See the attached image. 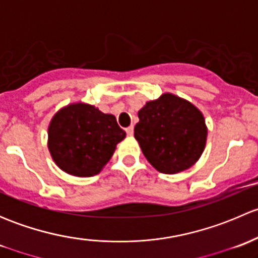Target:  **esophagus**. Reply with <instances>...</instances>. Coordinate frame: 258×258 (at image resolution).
<instances>
[{
  "label": "esophagus",
  "mask_w": 258,
  "mask_h": 258,
  "mask_svg": "<svg viewBox=\"0 0 258 258\" xmlns=\"http://www.w3.org/2000/svg\"><path fill=\"white\" fill-rule=\"evenodd\" d=\"M126 132H127V135H128V136H132V135H134V127H132V126L127 127Z\"/></svg>",
  "instance_id": "obj_1"
}]
</instances>
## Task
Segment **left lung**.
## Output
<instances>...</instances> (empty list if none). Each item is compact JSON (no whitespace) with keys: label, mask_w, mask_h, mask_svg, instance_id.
I'll list each match as a JSON object with an SVG mask.
<instances>
[{"label":"left lung","mask_w":258,"mask_h":258,"mask_svg":"<svg viewBox=\"0 0 258 258\" xmlns=\"http://www.w3.org/2000/svg\"><path fill=\"white\" fill-rule=\"evenodd\" d=\"M135 139L157 171L173 175L194 166L206 146L204 114L172 93L147 102L139 111Z\"/></svg>","instance_id":"1"}]
</instances>
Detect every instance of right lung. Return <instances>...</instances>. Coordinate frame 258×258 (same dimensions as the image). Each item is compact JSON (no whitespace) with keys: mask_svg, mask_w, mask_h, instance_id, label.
<instances>
[{"mask_svg":"<svg viewBox=\"0 0 258 258\" xmlns=\"http://www.w3.org/2000/svg\"><path fill=\"white\" fill-rule=\"evenodd\" d=\"M126 137L113 114L87 103H72L53 116L48 126V150L56 165L77 177L95 176Z\"/></svg>","mask_w":258,"mask_h":258,"instance_id":"obj_1","label":"right lung"}]
</instances>
